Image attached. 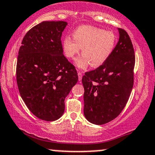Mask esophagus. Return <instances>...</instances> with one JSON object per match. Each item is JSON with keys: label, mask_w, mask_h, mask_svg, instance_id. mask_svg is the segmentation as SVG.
I'll use <instances>...</instances> for the list:
<instances>
[{"label": "esophagus", "mask_w": 155, "mask_h": 155, "mask_svg": "<svg viewBox=\"0 0 155 155\" xmlns=\"http://www.w3.org/2000/svg\"><path fill=\"white\" fill-rule=\"evenodd\" d=\"M82 73L81 71H78V76H79V80L81 81V79H82Z\"/></svg>", "instance_id": "34e87169"}]
</instances>
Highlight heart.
<instances>
[{"mask_svg":"<svg viewBox=\"0 0 155 155\" xmlns=\"http://www.w3.org/2000/svg\"><path fill=\"white\" fill-rule=\"evenodd\" d=\"M117 35L114 32L90 25L77 28L71 36H65L63 40L64 53L67 58L74 59L79 54L81 48L82 56L76 59V65L84 69L91 64L93 68L102 65L114 49Z\"/></svg>","mask_w":155,"mask_h":155,"instance_id":"b5f03b06","label":"heart"}]
</instances>
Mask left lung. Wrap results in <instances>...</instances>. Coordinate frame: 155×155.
Wrapping results in <instances>:
<instances>
[{
  "instance_id": "1",
  "label": "left lung",
  "mask_w": 155,
  "mask_h": 155,
  "mask_svg": "<svg viewBox=\"0 0 155 155\" xmlns=\"http://www.w3.org/2000/svg\"><path fill=\"white\" fill-rule=\"evenodd\" d=\"M118 31L119 41L109 58L82 78L84 114L92 124H104L118 117L132 91L134 49L127 32Z\"/></svg>"
}]
</instances>
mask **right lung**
Instances as JSON below:
<instances>
[{"label":"right lung","instance_id":"add662e5","mask_svg":"<svg viewBox=\"0 0 155 155\" xmlns=\"http://www.w3.org/2000/svg\"><path fill=\"white\" fill-rule=\"evenodd\" d=\"M64 21H44L22 39L17 63V82L23 101L35 117L58 120L65 111V98L77 83L75 67L64 56Z\"/></svg>","mask_w":155,"mask_h":155}]
</instances>
